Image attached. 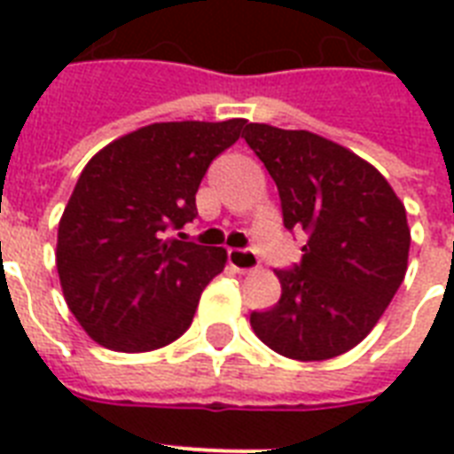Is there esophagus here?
Here are the masks:
<instances>
[{
	"instance_id": "esophagus-1",
	"label": "esophagus",
	"mask_w": 454,
	"mask_h": 454,
	"mask_svg": "<svg viewBox=\"0 0 454 454\" xmlns=\"http://www.w3.org/2000/svg\"><path fill=\"white\" fill-rule=\"evenodd\" d=\"M228 263L240 273H254L259 270V256L247 249H228Z\"/></svg>"
}]
</instances>
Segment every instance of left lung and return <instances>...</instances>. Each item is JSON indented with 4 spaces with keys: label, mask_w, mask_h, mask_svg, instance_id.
Returning <instances> with one entry per match:
<instances>
[{
    "label": "left lung",
    "mask_w": 454,
    "mask_h": 454,
    "mask_svg": "<svg viewBox=\"0 0 454 454\" xmlns=\"http://www.w3.org/2000/svg\"><path fill=\"white\" fill-rule=\"evenodd\" d=\"M245 141L280 192L287 231H303V259L276 270L283 294L249 323L292 360L351 351L380 323L410 254L405 205L372 164L306 129L247 124Z\"/></svg>",
    "instance_id": "1"
}]
</instances>
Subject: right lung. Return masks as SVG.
<instances>
[{
    "mask_svg": "<svg viewBox=\"0 0 454 454\" xmlns=\"http://www.w3.org/2000/svg\"><path fill=\"white\" fill-rule=\"evenodd\" d=\"M245 129L247 120L155 122L82 169L59 221L56 269L67 309L96 344L155 351L191 327L228 254L164 233L198 216L207 167Z\"/></svg>",
    "mask_w": 454,
    "mask_h": 454,
    "instance_id": "add662e5",
    "label": "right lung"
}]
</instances>
